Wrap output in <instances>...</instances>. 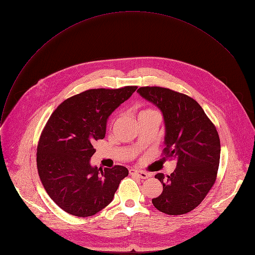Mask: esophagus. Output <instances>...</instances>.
Masks as SVG:
<instances>
[{
    "label": "esophagus",
    "mask_w": 255,
    "mask_h": 255,
    "mask_svg": "<svg viewBox=\"0 0 255 255\" xmlns=\"http://www.w3.org/2000/svg\"><path fill=\"white\" fill-rule=\"evenodd\" d=\"M129 173H130L131 175H136V176H138V177H140V178H143V179L149 177V174H148V173L144 172V171H141V170H138V169H130V170H129Z\"/></svg>",
    "instance_id": "obj_1"
}]
</instances>
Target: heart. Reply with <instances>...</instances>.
<instances>
[{"label": "heart", "instance_id": "1", "mask_svg": "<svg viewBox=\"0 0 255 255\" xmlns=\"http://www.w3.org/2000/svg\"><path fill=\"white\" fill-rule=\"evenodd\" d=\"M150 113H156L154 110H151V109H145V110H142L140 113H139V116H143V115H147V114H150Z\"/></svg>", "mask_w": 255, "mask_h": 255}]
</instances>
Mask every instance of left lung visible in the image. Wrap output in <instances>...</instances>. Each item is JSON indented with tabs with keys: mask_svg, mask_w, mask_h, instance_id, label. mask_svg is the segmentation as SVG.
<instances>
[{
	"mask_svg": "<svg viewBox=\"0 0 255 255\" xmlns=\"http://www.w3.org/2000/svg\"><path fill=\"white\" fill-rule=\"evenodd\" d=\"M137 93L159 109L165 131L164 153L176 160L170 175H155L163 191L152 204L167 215L189 213L201 204L216 180L219 135L202 107L187 95L159 87H143Z\"/></svg>",
	"mask_w": 255,
	"mask_h": 255,
	"instance_id": "obj_1",
	"label": "left lung"
}]
</instances>
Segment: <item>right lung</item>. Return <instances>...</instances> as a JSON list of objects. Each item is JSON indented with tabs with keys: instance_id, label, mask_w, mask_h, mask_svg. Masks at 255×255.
Instances as JSON below:
<instances>
[{
	"instance_id": "1",
	"label": "right lung",
	"mask_w": 255,
	"mask_h": 255,
	"mask_svg": "<svg viewBox=\"0 0 255 255\" xmlns=\"http://www.w3.org/2000/svg\"><path fill=\"white\" fill-rule=\"evenodd\" d=\"M136 89L89 90L65 100L50 116L38 143L37 169L46 193L66 213H99L128 175L125 166L99 168L91 158L94 143L106 135L109 117Z\"/></svg>"
}]
</instances>
